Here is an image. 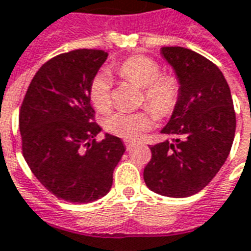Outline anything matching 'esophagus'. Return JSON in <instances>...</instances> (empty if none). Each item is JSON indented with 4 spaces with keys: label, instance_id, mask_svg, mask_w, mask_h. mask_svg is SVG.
<instances>
[{
    "label": "esophagus",
    "instance_id": "obj_1",
    "mask_svg": "<svg viewBox=\"0 0 251 251\" xmlns=\"http://www.w3.org/2000/svg\"><path fill=\"white\" fill-rule=\"evenodd\" d=\"M124 143H125V147H126V150H127V151L131 150V147L134 145V143H133V141H129V140H125Z\"/></svg>",
    "mask_w": 251,
    "mask_h": 251
}]
</instances>
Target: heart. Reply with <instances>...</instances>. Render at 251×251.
<instances>
[{
	"mask_svg": "<svg viewBox=\"0 0 251 251\" xmlns=\"http://www.w3.org/2000/svg\"><path fill=\"white\" fill-rule=\"evenodd\" d=\"M120 76L143 88L141 104L148 106L154 113L166 118L174 113L180 98V81L173 73H162L159 62L148 55H133L118 66ZM113 83L106 71L96 73L89 84V98L99 111L111 106ZM149 108L136 113L115 111L104 118V127L111 134L122 138H138L153 124L155 115Z\"/></svg>",
	"mask_w": 251,
	"mask_h": 251,
	"instance_id": "heart-1",
	"label": "heart"
}]
</instances>
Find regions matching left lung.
Listing matches in <instances>:
<instances>
[{
  "label": "left lung",
  "instance_id": "obj_1",
  "mask_svg": "<svg viewBox=\"0 0 251 251\" xmlns=\"http://www.w3.org/2000/svg\"><path fill=\"white\" fill-rule=\"evenodd\" d=\"M160 52L179 78L180 98L162 129L167 140L151 147L144 180L152 192L180 199L202 190L219 173L232 147L236 118L216 65L185 47Z\"/></svg>",
  "mask_w": 251,
  "mask_h": 251
}]
</instances>
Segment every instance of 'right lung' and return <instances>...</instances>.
Here are the masks:
<instances>
[{
	"instance_id": "right-lung-1",
	"label": "right lung",
	"mask_w": 251,
	"mask_h": 251,
	"mask_svg": "<svg viewBox=\"0 0 251 251\" xmlns=\"http://www.w3.org/2000/svg\"><path fill=\"white\" fill-rule=\"evenodd\" d=\"M107 52L78 49L40 66L31 80L19 114L23 156L55 197L84 204L106 196L125 147L101 130L91 106L89 84Z\"/></svg>"
}]
</instances>
